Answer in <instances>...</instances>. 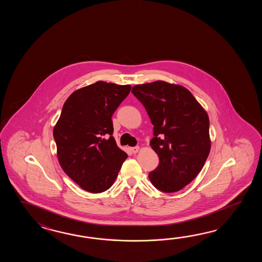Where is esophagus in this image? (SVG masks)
<instances>
[{
  "label": "esophagus",
  "instance_id": "1",
  "mask_svg": "<svg viewBox=\"0 0 262 262\" xmlns=\"http://www.w3.org/2000/svg\"><path fill=\"white\" fill-rule=\"evenodd\" d=\"M139 150V146H136V147H133V148H131V151L133 152V154H137L138 151Z\"/></svg>",
  "mask_w": 262,
  "mask_h": 262
}]
</instances>
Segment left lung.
Returning <instances> with one entry per match:
<instances>
[{"instance_id": "obj_1", "label": "left lung", "mask_w": 262, "mask_h": 262, "mask_svg": "<svg viewBox=\"0 0 262 262\" xmlns=\"http://www.w3.org/2000/svg\"><path fill=\"white\" fill-rule=\"evenodd\" d=\"M132 94L154 125L150 145L159 165L149 173L151 184L165 193L183 189L201 172L210 154L207 112L181 85L157 80L134 86Z\"/></svg>"}]
</instances>
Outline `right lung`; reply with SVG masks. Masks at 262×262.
Returning <instances> with one entry per match:
<instances>
[{
	"label": "right lung",
	"mask_w": 262,
	"mask_h": 262,
	"mask_svg": "<svg viewBox=\"0 0 262 262\" xmlns=\"http://www.w3.org/2000/svg\"><path fill=\"white\" fill-rule=\"evenodd\" d=\"M130 90V85L97 81L75 91L53 129L62 170L91 193L108 189L127 158L112 137V117Z\"/></svg>",
	"instance_id": "right-lung-1"
}]
</instances>
